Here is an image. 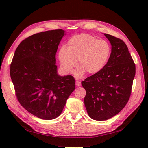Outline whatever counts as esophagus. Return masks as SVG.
I'll return each mask as SVG.
<instances>
[{"instance_id": "obj_1", "label": "esophagus", "mask_w": 148, "mask_h": 148, "mask_svg": "<svg viewBox=\"0 0 148 148\" xmlns=\"http://www.w3.org/2000/svg\"><path fill=\"white\" fill-rule=\"evenodd\" d=\"M75 84L76 86H81V82H80L79 81H76V83H75Z\"/></svg>"}]
</instances>
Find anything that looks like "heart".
I'll return each instance as SVG.
<instances>
[{"instance_id": "1", "label": "heart", "mask_w": 148, "mask_h": 148, "mask_svg": "<svg viewBox=\"0 0 148 148\" xmlns=\"http://www.w3.org/2000/svg\"><path fill=\"white\" fill-rule=\"evenodd\" d=\"M110 44L87 34L71 38L67 46L62 47L58 53L61 69L66 73H71L77 65L75 77L79 78L87 73L96 74L104 68L110 55Z\"/></svg>"}]
</instances>
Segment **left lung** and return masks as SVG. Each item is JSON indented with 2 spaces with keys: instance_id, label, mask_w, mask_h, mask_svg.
<instances>
[{
  "instance_id": "left-lung-1",
  "label": "left lung",
  "mask_w": 148,
  "mask_h": 148,
  "mask_svg": "<svg viewBox=\"0 0 148 148\" xmlns=\"http://www.w3.org/2000/svg\"><path fill=\"white\" fill-rule=\"evenodd\" d=\"M112 46L104 68L82 82L86 90L84 102L88 114L95 120H108L119 114L130 97L135 64L122 40L104 34Z\"/></svg>"
}]
</instances>
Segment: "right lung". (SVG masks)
<instances>
[{
    "mask_svg": "<svg viewBox=\"0 0 148 148\" xmlns=\"http://www.w3.org/2000/svg\"><path fill=\"white\" fill-rule=\"evenodd\" d=\"M63 29L44 31L26 38L17 47L10 73L20 104L43 120L60 115L67 99L75 88L71 75L57 73L56 54Z\"/></svg>",
    "mask_w": 148,
    "mask_h": 148,
    "instance_id": "right-lung-1",
    "label": "right lung"
}]
</instances>
